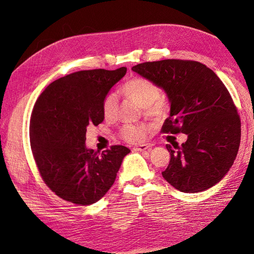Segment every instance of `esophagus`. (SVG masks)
<instances>
[{
  "label": "esophagus",
  "mask_w": 254,
  "mask_h": 254,
  "mask_svg": "<svg viewBox=\"0 0 254 254\" xmlns=\"http://www.w3.org/2000/svg\"><path fill=\"white\" fill-rule=\"evenodd\" d=\"M152 147V144H142L140 146H136V147H133L132 149L135 151H143L146 149H149Z\"/></svg>",
  "instance_id": "34e87169"
}]
</instances>
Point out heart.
<instances>
[{"mask_svg":"<svg viewBox=\"0 0 254 254\" xmlns=\"http://www.w3.org/2000/svg\"><path fill=\"white\" fill-rule=\"evenodd\" d=\"M122 92L126 97L132 99L137 105L143 107L144 113L147 117H160L167 109V103L161 96V90L157 84L143 77H135L123 84ZM104 118L107 121L115 120L119 110V97L111 92L107 94L102 104ZM146 135L144 125L125 124L120 130V136L130 144L140 143Z\"/></svg>","mask_w":254,"mask_h":254,"instance_id":"b5f03b06","label":"heart"}]
</instances>
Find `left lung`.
I'll return each mask as SVG.
<instances>
[{
    "label": "left lung",
    "instance_id": "8db88e82",
    "mask_svg": "<svg viewBox=\"0 0 254 254\" xmlns=\"http://www.w3.org/2000/svg\"><path fill=\"white\" fill-rule=\"evenodd\" d=\"M132 71L166 92L171 114L161 131L188 135L181 146L166 145L171 160L163 178L184 193H199L218 183L232 166L241 143V119L224 82L193 60L144 63Z\"/></svg>",
    "mask_w": 254,
    "mask_h": 254
}]
</instances>
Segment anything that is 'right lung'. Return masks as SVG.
Listing matches in <instances>:
<instances>
[{
  "mask_svg": "<svg viewBox=\"0 0 254 254\" xmlns=\"http://www.w3.org/2000/svg\"><path fill=\"white\" fill-rule=\"evenodd\" d=\"M126 72L125 66L75 72L52 82L37 99L29 123L33 157L44 183L65 201H98L130 152L123 145L102 153L86 147L88 126L104 121L103 99Z\"/></svg>",
  "mask_w": 254,
  "mask_h": 254,
  "instance_id": "1",
  "label": "right lung"
}]
</instances>
